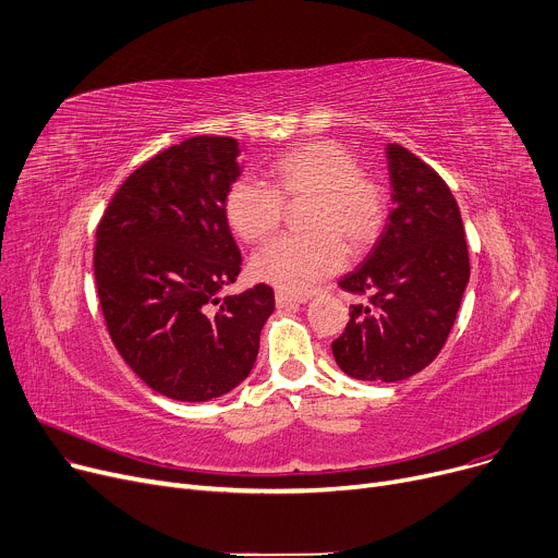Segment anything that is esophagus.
Returning <instances> with one entry per match:
<instances>
[{
  "instance_id": "esophagus-1",
  "label": "esophagus",
  "mask_w": 558,
  "mask_h": 558,
  "mask_svg": "<svg viewBox=\"0 0 558 558\" xmlns=\"http://www.w3.org/2000/svg\"><path fill=\"white\" fill-rule=\"evenodd\" d=\"M301 303H307V299L305 296H291V294H284V291H276V305L280 310L294 307V305H301Z\"/></svg>"
}]
</instances>
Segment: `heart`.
I'll return each instance as SVG.
<instances>
[{
    "instance_id": "obj_1",
    "label": "heart",
    "mask_w": 558,
    "mask_h": 558,
    "mask_svg": "<svg viewBox=\"0 0 558 558\" xmlns=\"http://www.w3.org/2000/svg\"><path fill=\"white\" fill-rule=\"evenodd\" d=\"M274 187L238 179L226 194L223 213L244 242H259L280 226L282 198L310 196L307 234H282L262 246L251 271L284 294H307L345 264V242L371 244L385 223V192L357 160L335 142H307L280 154L271 165Z\"/></svg>"
}]
</instances>
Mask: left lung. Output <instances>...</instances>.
I'll list each match as a JSON object with an SVG mask.
<instances>
[{
    "instance_id": "1",
    "label": "left lung",
    "mask_w": 558,
    "mask_h": 558,
    "mask_svg": "<svg viewBox=\"0 0 558 558\" xmlns=\"http://www.w3.org/2000/svg\"><path fill=\"white\" fill-rule=\"evenodd\" d=\"M389 221L339 287L368 294L332 341L337 366L364 383H400L423 371L452 330L471 278L459 205L446 181L400 144H387Z\"/></svg>"
}]
</instances>
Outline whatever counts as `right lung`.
<instances>
[{"label":"right lung","instance_id":"add662e5","mask_svg":"<svg viewBox=\"0 0 558 558\" xmlns=\"http://www.w3.org/2000/svg\"><path fill=\"white\" fill-rule=\"evenodd\" d=\"M242 146L196 135L135 169L97 228L95 280L124 362L160 396L219 398L248 377L276 301L269 284L219 296L242 269L223 213Z\"/></svg>","mask_w":558,"mask_h":558}]
</instances>
